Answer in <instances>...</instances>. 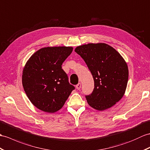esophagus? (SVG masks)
<instances>
[{"label":"esophagus","instance_id":"1","mask_svg":"<svg viewBox=\"0 0 150 150\" xmlns=\"http://www.w3.org/2000/svg\"><path fill=\"white\" fill-rule=\"evenodd\" d=\"M76 88L78 90L81 89V83H79L78 84H76Z\"/></svg>","mask_w":150,"mask_h":150}]
</instances>
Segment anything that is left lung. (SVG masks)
I'll list each match as a JSON object with an SVG mask.
<instances>
[{
  "label": "left lung",
  "mask_w": 150,
  "mask_h": 150,
  "mask_svg": "<svg viewBox=\"0 0 150 150\" xmlns=\"http://www.w3.org/2000/svg\"><path fill=\"white\" fill-rule=\"evenodd\" d=\"M84 60L95 82L93 93L86 96L89 105L104 110L122 98L126 91L128 69L120 54L106 43H88L75 49Z\"/></svg>",
  "instance_id": "1"
}]
</instances>
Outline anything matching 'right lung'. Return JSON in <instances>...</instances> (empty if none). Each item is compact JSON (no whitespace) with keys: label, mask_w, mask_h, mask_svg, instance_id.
<instances>
[{"label":"right lung","mask_w":150,"mask_h":150,"mask_svg":"<svg viewBox=\"0 0 150 150\" xmlns=\"http://www.w3.org/2000/svg\"><path fill=\"white\" fill-rule=\"evenodd\" d=\"M72 51L70 47H44L27 61L22 85L28 98L38 109L48 113L57 112L75 89L61 67Z\"/></svg>","instance_id":"obj_1"}]
</instances>
